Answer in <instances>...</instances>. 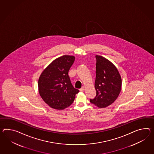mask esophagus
I'll return each instance as SVG.
<instances>
[{
  "mask_svg": "<svg viewBox=\"0 0 154 154\" xmlns=\"http://www.w3.org/2000/svg\"><path fill=\"white\" fill-rule=\"evenodd\" d=\"M84 90H85V87L83 86L82 87L79 89V91H81V92H83Z\"/></svg>",
  "mask_w": 154,
  "mask_h": 154,
  "instance_id": "esophagus-1",
  "label": "esophagus"
}]
</instances>
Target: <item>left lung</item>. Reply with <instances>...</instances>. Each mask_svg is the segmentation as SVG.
I'll use <instances>...</instances> for the list:
<instances>
[{"label": "left lung", "instance_id": "left-lung-1", "mask_svg": "<svg viewBox=\"0 0 154 154\" xmlns=\"http://www.w3.org/2000/svg\"><path fill=\"white\" fill-rule=\"evenodd\" d=\"M96 96L91 103L99 108L111 105L119 96L121 88V78L116 67L103 57L96 55Z\"/></svg>", "mask_w": 154, "mask_h": 154}]
</instances>
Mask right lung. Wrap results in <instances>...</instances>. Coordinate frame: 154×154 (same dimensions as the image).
<instances>
[{"instance_id": "obj_1", "label": "right lung", "mask_w": 154, "mask_h": 154, "mask_svg": "<svg viewBox=\"0 0 154 154\" xmlns=\"http://www.w3.org/2000/svg\"><path fill=\"white\" fill-rule=\"evenodd\" d=\"M75 57L63 56L53 60L42 73L38 80L39 94L47 104L63 109L73 102L79 90L72 85L68 71Z\"/></svg>"}]
</instances>
